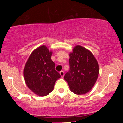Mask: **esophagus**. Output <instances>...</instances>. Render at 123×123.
<instances>
[{"label":"esophagus","instance_id":"1","mask_svg":"<svg viewBox=\"0 0 123 123\" xmlns=\"http://www.w3.org/2000/svg\"><path fill=\"white\" fill-rule=\"evenodd\" d=\"M60 75H61V76L62 77H63V76H64L65 73H64V72H63V71H61L60 72Z\"/></svg>","mask_w":123,"mask_h":123}]
</instances>
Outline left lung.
<instances>
[{
	"mask_svg": "<svg viewBox=\"0 0 123 123\" xmlns=\"http://www.w3.org/2000/svg\"><path fill=\"white\" fill-rule=\"evenodd\" d=\"M70 69L64 76L72 92L86 94L94 86L98 77L99 65L94 55L82 46H76L69 54Z\"/></svg>",
	"mask_w": 123,
	"mask_h": 123,
	"instance_id": "1",
	"label": "left lung"
}]
</instances>
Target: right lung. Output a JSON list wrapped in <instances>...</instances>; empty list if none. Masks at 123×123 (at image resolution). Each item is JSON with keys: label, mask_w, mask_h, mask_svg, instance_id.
<instances>
[{"label": "right lung", "mask_w": 123, "mask_h": 123, "mask_svg": "<svg viewBox=\"0 0 123 123\" xmlns=\"http://www.w3.org/2000/svg\"><path fill=\"white\" fill-rule=\"evenodd\" d=\"M52 51L46 46L33 51L24 69V77L28 87L36 95L43 97L53 91L60 74L55 69V63L51 59Z\"/></svg>", "instance_id": "1"}]
</instances>
